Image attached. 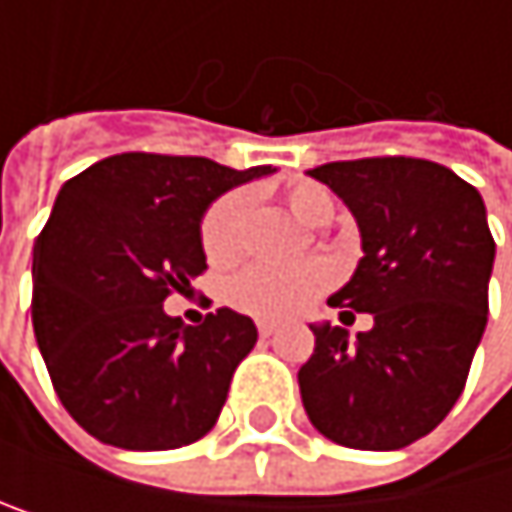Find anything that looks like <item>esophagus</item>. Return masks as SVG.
Returning a JSON list of instances; mask_svg holds the SVG:
<instances>
[{
  "mask_svg": "<svg viewBox=\"0 0 512 512\" xmlns=\"http://www.w3.org/2000/svg\"><path fill=\"white\" fill-rule=\"evenodd\" d=\"M256 329H259V336H262V339H271L277 326H274V323H268V320H259V323H256Z\"/></svg>",
  "mask_w": 512,
  "mask_h": 512,
  "instance_id": "34e87169",
  "label": "esophagus"
}]
</instances>
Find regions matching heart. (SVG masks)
Wrapping results in <instances>:
<instances>
[{
    "label": "heart",
    "mask_w": 512,
    "mask_h": 512,
    "mask_svg": "<svg viewBox=\"0 0 512 512\" xmlns=\"http://www.w3.org/2000/svg\"><path fill=\"white\" fill-rule=\"evenodd\" d=\"M290 210L305 225H326L332 219V195L311 180H296L284 192ZM247 192L235 189L222 195L201 222V247L210 262L225 265L241 256L244 250V225H247ZM332 280V271L326 262H308L296 268H277L268 262L247 265L238 271L228 284V302L238 311L262 317V320H287L305 311Z\"/></svg>",
    "instance_id": "1"
}]
</instances>
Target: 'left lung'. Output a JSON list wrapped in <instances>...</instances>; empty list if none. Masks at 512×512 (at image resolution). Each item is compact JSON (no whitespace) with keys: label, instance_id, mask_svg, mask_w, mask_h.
I'll use <instances>...</instances> for the list:
<instances>
[{"label":"left lung","instance_id":"1","mask_svg":"<svg viewBox=\"0 0 512 512\" xmlns=\"http://www.w3.org/2000/svg\"><path fill=\"white\" fill-rule=\"evenodd\" d=\"M308 173L351 207L363 238L354 277L329 305L372 314V329L348 342L345 326H314V354L299 369L305 412L339 446L403 449L449 415L489 320L485 204L424 158L329 161Z\"/></svg>","mask_w":512,"mask_h":512}]
</instances>
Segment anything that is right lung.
I'll return each instance as SVG.
<instances>
[{"label": "right lung", "mask_w": 512, "mask_h": 512, "mask_svg": "<svg viewBox=\"0 0 512 512\" xmlns=\"http://www.w3.org/2000/svg\"><path fill=\"white\" fill-rule=\"evenodd\" d=\"M265 173L121 152L63 183L33 247V329L63 409L100 443L183 449L216 424L256 323L216 308L183 326L164 299L207 271V204Z\"/></svg>", "instance_id": "right-lung-1"}]
</instances>
